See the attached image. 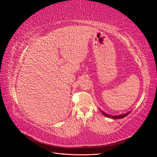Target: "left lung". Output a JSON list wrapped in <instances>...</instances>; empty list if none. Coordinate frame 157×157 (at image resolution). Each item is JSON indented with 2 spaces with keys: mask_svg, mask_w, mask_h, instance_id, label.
I'll list each match as a JSON object with an SVG mask.
<instances>
[{
  "mask_svg": "<svg viewBox=\"0 0 157 157\" xmlns=\"http://www.w3.org/2000/svg\"><path fill=\"white\" fill-rule=\"evenodd\" d=\"M101 112H102V113L103 114L104 116H105V117H107L114 118V119H117V118H124V117H126L128 115H129L130 113V112H129V113H126V114H123V115H118V116H110V115H107V113L103 112L102 111H101Z\"/></svg>",
  "mask_w": 157,
  "mask_h": 157,
  "instance_id": "obj_1",
  "label": "left lung"
}]
</instances>
